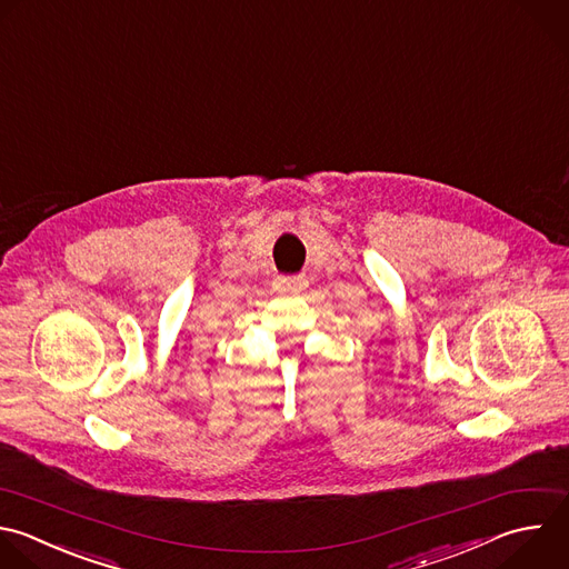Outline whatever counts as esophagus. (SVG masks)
Instances as JSON below:
<instances>
[{"mask_svg":"<svg viewBox=\"0 0 569 569\" xmlns=\"http://www.w3.org/2000/svg\"><path fill=\"white\" fill-rule=\"evenodd\" d=\"M278 287H284V289H305L307 287V278L305 276H278Z\"/></svg>","mask_w":569,"mask_h":569,"instance_id":"obj_1","label":"esophagus"}]
</instances>
